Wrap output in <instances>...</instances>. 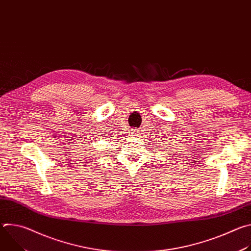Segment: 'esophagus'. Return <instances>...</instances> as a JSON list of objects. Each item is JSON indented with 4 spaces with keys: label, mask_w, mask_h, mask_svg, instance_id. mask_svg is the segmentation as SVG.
<instances>
[{
    "label": "esophagus",
    "mask_w": 251,
    "mask_h": 251,
    "mask_svg": "<svg viewBox=\"0 0 251 251\" xmlns=\"http://www.w3.org/2000/svg\"><path fill=\"white\" fill-rule=\"evenodd\" d=\"M129 135H130L131 137H133V138L138 137V136L140 135V131H139L138 129H131V130L129 131Z\"/></svg>",
    "instance_id": "esophagus-1"
}]
</instances>
